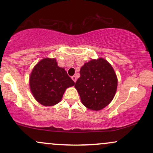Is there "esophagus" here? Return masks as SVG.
<instances>
[{
    "mask_svg": "<svg viewBox=\"0 0 153 153\" xmlns=\"http://www.w3.org/2000/svg\"><path fill=\"white\" fill-rule=\"evenodd\" d=\"M72 79H73V81H74L75 82H76V80H77L76 76H75V75H73V76H72Z\"/></svg>",
    "mask_w": 153,
    "mask_h": 153,
    "instance_id": "obj_1",
    "label": "esophagus"
}]
</instances>
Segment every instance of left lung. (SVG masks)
Listing matches in <instances>:
<instances>
[{
	"label": "left lung",
	"instance_id": "8db88e82",
	"mask_svg": "<svg viewBox=\"0 0 153 153\" xmlns=\"http://www.w3.org/2000/svg\"><path fill=\"white\" fill-rule=\"evenodd\" d=\"M80 74L75 87L82 104L94 111L109 104L117 88V75L109 63L103 58L92 59L80 68Z\"/></svg>",
	"mask_w": 153,
	"mask_h": 153
}]
</instances>
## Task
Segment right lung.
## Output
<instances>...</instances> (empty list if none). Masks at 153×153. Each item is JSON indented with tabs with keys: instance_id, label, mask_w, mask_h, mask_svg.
I'll list each match as a JSON object with an SVG mask.
<instances>
[{
	"instance_id": "obj_1",
	"label": "right lung",
	"mask_w": 153,
	"mask_h": 153,
	"mask_svg": "<svg viewBox=\"0 0 153 153\" xmlns=\"http://www.w3.org/2000/svg\"><path fill=\"white\" fill-rule=\"evenodd\" d=\"M29 82L35 99L47 106L59 103L67 88L75 85L64 68L57 66L55 59L50 58L42 59L36 65Z\"/></svg>"
}]
</instances>
